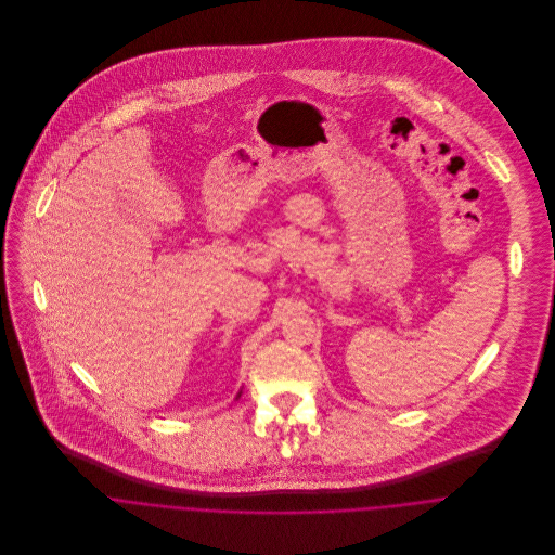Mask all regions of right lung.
I'll use <instances>...</instances> for the list:
<instances>
[{"label": "right lung", "mask_w": 555, "mask_h": 555, "mask_svg": "<svg viewBox=\"0 0 555 555\" xmlns=\"http://www.w3.org/2000/svg\"><path fill=\"white\" fill-rule=\"evenodd\" d=\"M238 396H241V393H238ZM238 396H237V397H238Z\"/></svg>", "instance_id": "1"}]
</instances>
